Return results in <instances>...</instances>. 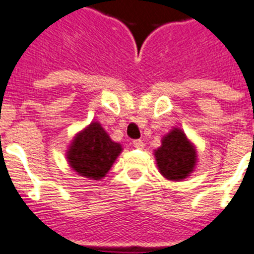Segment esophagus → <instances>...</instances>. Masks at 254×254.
Wrapping results in <instances>:
<instances>
[{
	"label": "esophagus",
	"instance_id": "obj_1",
	"mask_svg": "<svg viewBox=\"0 0 254 254\" xmlns=\"http://www.w3.org/2000/svg\"><path fill=\"white\" fill-rule=\"evenodd\" d=\"M133 146L135 147V148H138V150H142V148H143V147H144L143 140H142V139L133 140Z\"/></svg>",
	"mask_w": 254,
	"mask_h": 254
}]
</instances>
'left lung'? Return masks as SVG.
Masks as SVG:
<instances>
[{
  "label": "left lung",
  "instance_id": "obj_1",
  "mask_svg": "<svg viewBox=\"0 0 254 254\" xmlns=\"http://www.w3.org/2000/svg\"><path fill=\"white\" fill-rule=\"evenodd\" d=\"M160 173L169 181H182L192 173L196 165V148L185 131L173 127L161 139V146L155 150Z\"/></svg>",
  "mask_w": 254,
  "mask_h": 254
}]
</instances>
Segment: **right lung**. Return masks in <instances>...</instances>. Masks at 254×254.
I'll use <instances>...</instances> for the list:
<instances>
[{"label": "right lung", "mask_w": 254, "mask_h": 254, "mask_svg": "<svg viewBox=\"0 0 254 254\" xmlns=\"http://www.w3.org/2000/svg\"><path fill=\"white\" fill-rule=\"evenodd\" d=\"M123 148L111 139L99 123H91L76 134L67 151L69 167L85 178L99 181L111 169Z\"/></svg>", "instance_id": "right-lung-1"}]
</instances>
